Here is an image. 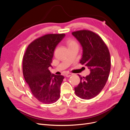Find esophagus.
Instances as JSON below:
<instances>
[{
  "instance_id": "esophagus-1",
  "label": "esophagus",
  "mask_w": 130,
  "mask_h": 130,
  "mask_svg": "<svg viewBox=\"0 0 130 130\" xmlns=\"http://www.w3.org/2000/svg\"><path fill=\"white\" fill-rule=\"evenodd\" d=\"M72 75H73V74H72V73L68 72V73H66L65 76H66V77H70L71 76H72Z\"/></svg>"
}]
</instances>
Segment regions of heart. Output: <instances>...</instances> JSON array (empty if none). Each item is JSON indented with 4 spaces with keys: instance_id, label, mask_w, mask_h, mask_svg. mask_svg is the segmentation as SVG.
Returning <instances> with one entry per match:
<instances>
[{
    "instance_id": "b5f03b06",
    "label": "heart",
    "mask_w": 130,
    "mask_h": 130,
    "mask_svg": "<svg viewBox=\"0 0 130 130\" xmlns=\"http://www.w3.org/2000/svg\"><path fill=\"white\" fill-rule=\"evenodd\" d=\"M67 44L68 46H72L73 45L77 44V43L75 41L73 40V39H69L67 41Z\"/></svg>"
}]
</instances>
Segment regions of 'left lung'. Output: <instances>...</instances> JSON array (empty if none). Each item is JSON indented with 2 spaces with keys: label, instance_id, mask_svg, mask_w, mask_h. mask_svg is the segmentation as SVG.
Listing matches in <instances>:
<instances>
[{
  "label": "left lung",
  "instance_id": "1",
  "mask_svg": "<svg viewBox=\"0 0 130 130\" xmlns=\"http://www.w3.org/2000/svg\"><path fill=\"white\" fill-rule=\"evenodd\" d=\"M72 35L80 43L83 48L80 63L90 70V74L80 78V82L74 88L75 93L82 99L95 97L103 90L111 70L110 54L98 34L88 30L74 31Z\"/></svg>",
  "mask_w": 130,
  "mask_h": 130
}]
</instances>
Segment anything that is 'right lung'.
I'll return each mask as SVG.
<instances>
[{
    "label": "right lung",
    "mask_w": 130,
    "mask_h": 130,
    "mask_svg": "<svg viewBox=\"0 0 130 130\" xmlns=\"http://www.w3.org/2000/svg\"><path fill=\"white\" fill-rule=\"evenodd\" d=\"M65 34H47L34 40L27 47L23 59L24 78L37 100L45 104L56 102L64 76L51 74L48 67L54 50Z\"/></svg>",
    "instance_id": "1"
}]
</instances>
